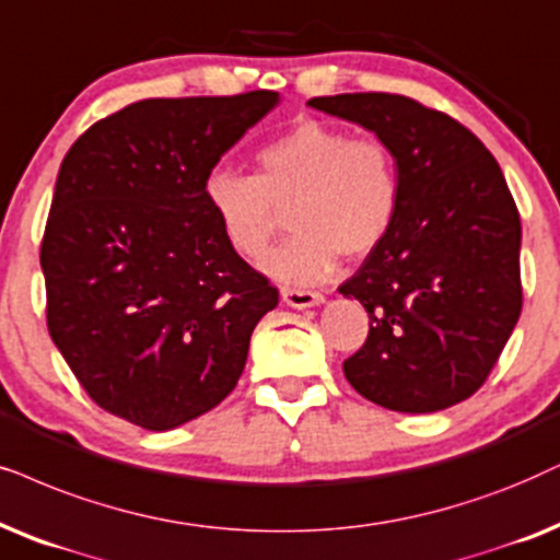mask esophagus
<instances>
[{"instance_id":"1","label":"esophagus","mask_w":560,"mask_h":560,"mask_svg":"<svg viewBox=\"0 0 560 560\" xmlns=\"http://www.w3.org/2000/svg\"><path fill=\"white\" fill-rule=\"evenodd\" d=\"M280 295L290 308H311V306H322V303H324V295L322 293H311V290L282 288Z\"/></svg>"}]
</instances>
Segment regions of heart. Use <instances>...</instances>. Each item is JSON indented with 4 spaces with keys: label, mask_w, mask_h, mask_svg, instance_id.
<instances>
[{
    "label": "heart",
    "mask_w": 560,
    "mask_h": 560,
    "mask_svg": "<svg viewBox=\"0 0 560 560\" xmlns=\"http://www.w3.org/2000/svg\"><path fill=\"white\" fill-rule=\"evenodd\" d=\"M404 183L394 149L381 138L301 118L257 151V174L218 166L202 179V200L231 249L259 259L290 215L295 231L262 262L270 278L314 285L339 254L362 259L386 242L401 210Z\"/></svg>",
    "instance_id": "b5f03b06"
}]
</instances>
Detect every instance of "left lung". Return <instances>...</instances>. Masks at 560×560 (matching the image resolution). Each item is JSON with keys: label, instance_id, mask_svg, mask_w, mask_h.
I'll use <instances>...</instances> for the list:
<instances>
[{"label": "left lung", "instance_id": "1", "mask_svg": "<svg viewBox=\"0 0 560 560\" xmlns=\"http://www.w3.org/2000/svg\"><path fill=\"white\" fill-rule=\"evenodd\" d=\"M308 107L373 130L404 183L394 231L339 285L370 318L347 381L390 411L466 401L522 311V226L497 159L466 126L404 94H334Z\"/></svg>", "mask_w": 560, "mask_h": 560}]
</instances>
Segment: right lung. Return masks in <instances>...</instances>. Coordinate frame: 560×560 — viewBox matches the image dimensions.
Masks as SVG:
<instances>
[{
	"label": "right lung",
	"mask_w": 560,
	"mask_h": 560,
	"mask_svg": "<svg viewBox=\"0 0 560 560\" xmlns=\"http://www.w3.org/2000/svg\"><path fill=\"white\" fill-rule=\"evenodd\" d=\"M278 103L267 90L141 100L63 156L40 244L46 318L100 409L166 432L242 377L278 288L223 238L202 179Z\"/></svg>",
	"instance_id": "add662e5"
}]
</instances>
